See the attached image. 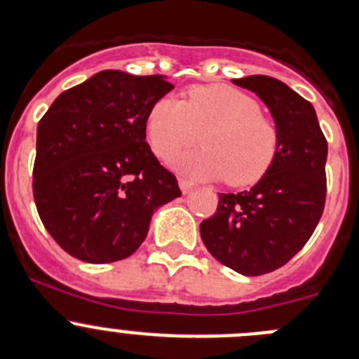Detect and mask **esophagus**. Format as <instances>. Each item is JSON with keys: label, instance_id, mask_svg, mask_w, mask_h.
Instances as JSON below:
<instances>
[{"label": "esophagus", "instance_id": "obj_1", "mask_svg": "<svg viewBox=\"0 0 359 359\" xmlns=\"http://www.w3.org/2000/svg\"><path fill=\"white\" fill-rule=\"evenodd\" d=\"M179 186H180V189H182V193L187 194L194 187V182H191V180H187V179H179Z\"/></svg>", "mask_w": 359, "mask_h": 359}]
</instances>
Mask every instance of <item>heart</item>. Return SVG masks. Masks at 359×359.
Wrapping results in <instances>:
<instances>
[{
  "label": "heart",
  "mask_w": 359,
  "mask_h": 359,
  "mask_svg": "<svg viewBox=\"0 0 359 359\" xmlns=\"http://www.w3.org/2000/svg\"><path fill=\"white\" fill-rule=\"evenodd\" d=\"M205 149L180 156L175 166L198 179H226L250 186L269 172L280 146L276 123L260 114L253 97L229 85H196L184 102L161 97L146 118V137L159 159L194 146Z\"/></svg>",
  "instance_id": "heart-1"
}]
</instances>
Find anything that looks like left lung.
<instances>
[{
    "instance_id": "left-lung-1",
    "label": "left lung",
    "mask_w": 359,
    "mask_h": 359,
    "mask_svg": "<svg viewBox=\"0 0 359 359\" xmlns=\"http://www.w3.org/2000/svg\"><path fill=\"white\" fill-rule=\"evenodd\" d=\"M269 107L280 146L269 172L243 193L219 194L200 224L201 240L224 266L245 276L276 271L316 229L327 198L328 144L313 104L271 76L233 79Z\"/></svg>"
}]
</instances>
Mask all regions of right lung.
Here are the masks:
<instances>
[{"label":"right lung","instance_id":"right-lung-1","mask_svg":"<svg viewBox=\"0 0 359 359\" xmlns=\"http://www.w3.org/2000/svg\"><path fill=\"white\" fill-rule=\"evenodd\" d=\"M172 88L159 74L100 71L60 93L39 119L32 194L69 255L126 259L146 240L153 213L182 194L146 142L147 112Z\"/></svg>","mask_w":359,"mask_h":359}]
</instances>
